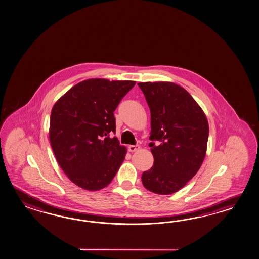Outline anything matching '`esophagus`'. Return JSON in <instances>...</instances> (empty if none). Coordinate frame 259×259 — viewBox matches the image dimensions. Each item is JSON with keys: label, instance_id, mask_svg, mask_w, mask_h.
I'll return each instance as SVG.
<instances>
[{"label": "esophagus", "instance_id": "34e87169", "mask_svg": "<svg viewBox=\"0 0 259 259\" xmlns=\"http://www.w3.org/2000/svg\"><path fill=\"white\" fill-rule=\"evenodd\" d=\"M139 148H140L139 145H130L128 146V151L130 152H136V151L139 150Z\"/></svg>", "mask_w": 259, "mask_h": 259}]
</instances>
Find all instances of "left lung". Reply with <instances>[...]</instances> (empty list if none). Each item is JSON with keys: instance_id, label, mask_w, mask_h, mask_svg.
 <instances>
[{"instance_id": "8db88e82", "label": "left lung", "mask_w": 259, "mask_h": 259, "mask_svg": "<svg viewBox=\"0 0 259 259\" xmlns=\"http://www.w3.org/2000/svg\"><path fill=\"white\" fill-rule=\"evenodd\" d=\"M151 113L152 168L142 175L144 187L169 195L185 187L204 160L209 124L204 112L184 88L170 82L138 83ZM154 140L161 144L156 146Z\"/></svg>"}]
</instances>
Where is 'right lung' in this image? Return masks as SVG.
I'll return each instance as SVG.
<instances>
[{
  "instance_id": "1",
  "label": "right lung",
  "mask_w": 259,
  "mask_h": 259,
  "mask_svg": "<svg viewBox=\"0 0 259 259\" xmlns=\"http://www.w3.org/2000/svg\"><path fill=\"white\" fill-rule=\"evenodd\" d=\"M135 81L89 79L73 85L55 103L49 140L61 169L79 187H107L125 159L126 148L115 133L114 112Z\"/></svg>"
}]
</instances>
